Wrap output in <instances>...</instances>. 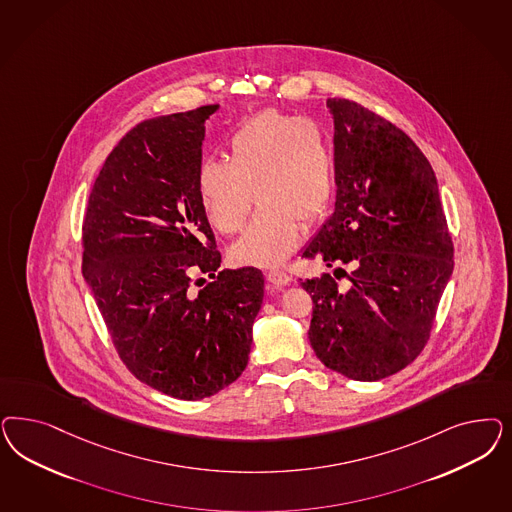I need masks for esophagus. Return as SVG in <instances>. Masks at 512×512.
Segmentation results:
<instances>
[{
  "label": "esophagus",
  "instance_id": "obj_1",
  "mask_svg": "<svg viewBox=\"0 0 512 512\" xmlns=\"http://www.w3.org/2000/svg\"><path fill=\"white\" fill-rule=\"evenodd\" d=\"M265 277H267V282L271 284V288H281V286H286L290 282L288 273H284L281 269H271V271H267Z\"/></svg>",
  "mask_w": 512,
  "mask_h": 512
}]
</instances>
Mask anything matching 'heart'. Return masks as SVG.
<instances>
[{"instance_id": "heart-1", "label": "heart", "mask_w": 512, "mask_h": 512, "mask_svg": "<svg viewBox=\"0 0 512 512\" xmlns=\"http://www.w3.org/2000/svg\"><path fill=\"white\" fill-rule=\"evenodd\" d=\"M196 182L207 220L224 235L241 230L258 199L260 209L231 247L237 264H282L301 243V220L311 224L330 207V135L314 120L267 109L231 133L228 160L199 164Z\"/></svg>"}]
</instances>
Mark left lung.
<instances>
[{
  "instance_id": "left-lung-1",
  "label": "left lung",
  "mask_w": 512,
  "mask_h": 512,
  "mask_svg": "<svg viewBox=\"0 0 512 512\" xmlns=\"http://www.w3.org/2000/svg\"><path fill=\"white\" fill-rule=\"evenodd\" d=\"M328 107L337 198L301 258L352 273L347 290L328 273L301 282L313 297L309 341L331 371L373 382L428 343L454 247L435 173L413 139L350 99Z\"/></svg>"
}]
</instances>
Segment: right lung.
I'll return each instance as SVG.
<instances>
[{"label":"right lung","mask_w":512,"mask_h":512,"mask_svg":"<svg viewBox=\"0 0 512 512\" xmlns=\"http://www.w3.org/2000/svg\"><path fill=\"white\" fill-rule=\"evenodd\" d=\"M216 109L150 118L126 133L99 171L83 224L84 281L118 356L141 382L184 401L241 377L264 301L260 269L218 271L199 203L203 124ZM201 274L216 281L196 289Z\"/></svg>","instance_id":"obj_1"}]
</instances>
